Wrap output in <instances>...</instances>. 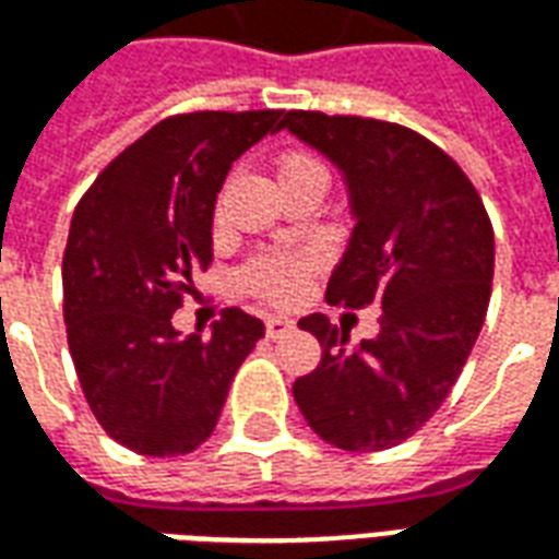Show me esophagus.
Segmentation results:
<instances>
[{"mask_svg": "<svg viewBox=\"0 0 559 559\" xmlns=\"http://www.w3.org/2000/svg\"><path fill=\"white\" fill-rule=\"evenodd\" d=\"M293 326H296V323H293L290 317H281V314L266 317V335H269V338H284L287 332H293Z\"/></svg>", "mask_w": 559, "mask_h": 559, "instance_id": "1", "label": "esophagus"}]
</instances>
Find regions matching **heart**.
I'll use <instances>...</instances> for the list:
<instances>
[{
  "label": "heart",
  "instance_id": "b5f03b06",
  "mask_svg": "<svg viewBox=\"0 0 559 559\" xmlns=\"http://www.w3.org/2000/svg\"><path fill=\"white\" fill-rule=\"evenodd\" d=\"M308 170H323L308 152H299V148H287L278 155V176H296V173ZM311 266L308 257L299 254H272L257 260L251 272H248V281L251 287L260 290L269 299H293L296 293L302 290L305 272Z\"/></svg>",
  "mask_w": 559,
  "mask_h": 559
}]
</instances>
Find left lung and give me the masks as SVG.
<instances>
[{"label":"left lung","mask_w":559,"mask_h":559,"mask_svg":"<svg viewBox=\"0 0 559 559\" xmlns=\"http://www.w3.org/2000/svg\"><path fill=\"white\" fill-rule=\"evenodd\" d=\"M293 138L338 167L353 233L332 269V305L383 308L380 335L350 347L323 314L299 320L323 347L293 383L305 421L347 452H380L419 431L455 386L488 311L493 230L476 188L404 126L290 110Z\"/></svg>","instance_id":"obj_1"}]
</instances>
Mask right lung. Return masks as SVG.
Segmentation results:
<instances>
[{
	"label": "right lung",
	"mask_w": 559,
	"mask_h": 559,
	"mask_svg": "<svg viewBox=\"0 0 559 559\" xmlns=\"http://www.w3.org/2000/svg\"><path fill=\"white\" fill-rule=\"evenodd\" d=\"M281 116H170L110 160L74 209L62 257L68 347L95 419L131 452H194L263 338V323L239 308L212 338L176 332L170 317L212 263V215L233 160L275 134Z\"/></svg>",
	"instance_id": "add662e5"
}]
</instances>
